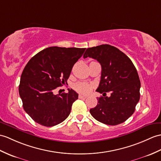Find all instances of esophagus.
<instances>
[{
	"label": "esophagus",
	"mask_w": 161,
	"mask_h": 161,
	"mask_svg": "<svg viewBox=\"0 0 161 161\" xmlns=\"http://www.w3.org/2000/svg\"><path fill=\"white\" fill-rule=\"evenodd\" d=\"M79 98H80V99H86V97L80 95H79Z\"/></svg>",
	"instance_id": "obj_1"
}]
</instances>
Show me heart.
<instances>
[{
    "mask_svg": "<svg viewBox=\"0 0 161 161\" xmlns=\"http://www.w3.org/2000/svg\"><path fill=\"white\" fill-rule=\"evenodd\" d=\"M92 88V85L86 82H79L75 85V89L76 91L83 95H87L91 92Z\"/></svg>",
    "mask_w": 161,
    "mask_h": 161,
    "instance_id": "b5f03b06",
    "label": "heart"
}]
</instances>
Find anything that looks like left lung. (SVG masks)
<instances>
[{
    "label": "left lung",
    "mask_w": 161,
    "mask_h": 161,
    "mask_svg": "<svg viewBox=\"0 0 161 161\" xmlns=\"http://www.w3.org/2000/svg\"><path fill=\"white\" fill-rule=\"evenodd\" d=\"M97 59L102 66V75L97 92L103 97L90 113L96 120L116 125L131 117L140 99L141 81L135 66L128 56L117 48L102 44L88 48L84 58ZM111 92L107 97L106 92Z\"/></svg>",
    "instance_id": "1"
}]
</instances>
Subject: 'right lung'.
I'll list each match as a JSON object with an SVG mask.
<instances>
[{"label": "right lung", "instance_id": "add662e5", "mask_svg": "<svg viewBox=\"0 0 161 161\" xmlns=\"http://www.w3.org/2000/svg\"><path fill=\"white\" fill-rule=\"evenodd\" d=\"M86 48L51 47L35 55L22 73L19 95L25 111L39 124L52 127L69 117L78 99L73 89L55 95V90L67 84L73 66Z\"/></svg>", "mask_w": 161, "mask_h": 161}]
</instances>
